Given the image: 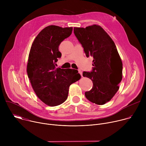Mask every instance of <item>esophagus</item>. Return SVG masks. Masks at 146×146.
I'll return each instance as SVG.
<instances>
[{"instance_id":"1","label":"esophagus","mask_w":146,"mask_h":146,"mask_svg":"<svg viewBox=\"0 0 146 146\" xmlns=\"http://www.w3.org/2000/svg\"><path fill=\"white\" fill-rule=\"evenodd\" d=\"M78 73L80 74V75L81 76H82V70L81 69H78Z\"/></svg>"}]
</instances>
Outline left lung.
<instances>
[{
  "mask_svg": "<svg viewBox=\"0 0 146 146\" xmlns=\"http://www.w3.org/2000/svg\"><path fill=\"white\" fill-rule=\"evenodd\" d=\"M74 33L84 48L87 57H93L92 70L82 76L93 82L92 89L85 92L87 99L99 105L110 101L119 89L122 78V63L115 43L99 25L74 28Z\"/></svg>",
  "mask_w": 146,
  "mask_h": 146,
  "instance_id": "8db88e82",
  "label": "left lung"
}]
</instances>
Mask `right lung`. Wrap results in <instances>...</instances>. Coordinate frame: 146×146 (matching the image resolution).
I'll list each match as a JSON object with an SVG mask.
<instances>
[{"label": "right lung", "mask_w": 146, "mask_h": 146, "mask_svg": "<svg viewBox=\"0 0 146 146\" xmlns=\"http://www.w3.org/2000/svg\"><path fill=\"white\" fill-rule=\"evenodd\" d=\"M72 31V27L48 26L36 37L31 48L28 76L37 97L50 106L63 103L68 98L70 86L81 78L77 70L55 68L62 55L59 46Z\"/></svg>", "instance_id": "1"}]
</instances>
